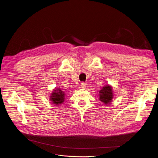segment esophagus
Instances as JSON below:
<instances>
[{
  "label": "esophagus",
  "instance_id": "esophagus-1",
  "mask_svg": "<svg viewBox=\"0 0 158 158\" xmlns=\"http://www.w3.org/2000/svg\"><path fill=\"white\" fill-rule=\"evenodd\" d=\"M86 85H87V84H85V83H84V82H82V83L81 84V87H82V89H85V88H86Z\"/></svg>",
  "mask_w": 158,
  "mask_h": 158
}]
</instances>
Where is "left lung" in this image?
Returning a JSON list of instances; mask_svg holds the SVG:
<instances>
[{
    "instance_id": "obj_1",
    "label": "left lung",
    "mask_w": 158,
    "mask_h": 158,
    "mask_svg": "<svg viewBox=\"0 0 158 158\" xmlns=\"http://www.w3.org/2000/svg\"><path fill=\"white\" fill-rule=\"evenodd\" d=\"M99 99L104 105H107L112 102L114 94L112 87L110 84H106L99 92Z\"/></svg>"
}]
</instances>
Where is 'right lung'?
I'll use <instances>...</instances> for the list:
<instances>
[{
	"mask_svg": "<svg viewBox=\"0 0 158 158\" xmlns=\"http://www.w3.org/2000/svg\"><path fill=\"white\" fill-rule=\"evenodd\" d=\"M65 92L60 87H56V89H54L53 91H52L49 100L52 104L57 106L61 105L65 101Z\"/></svg>",
	"mask_w": 158,
	"mask_h": 158,
	"instance_id": "add662e5",
	"label": "right lung"
}]
</instances>
